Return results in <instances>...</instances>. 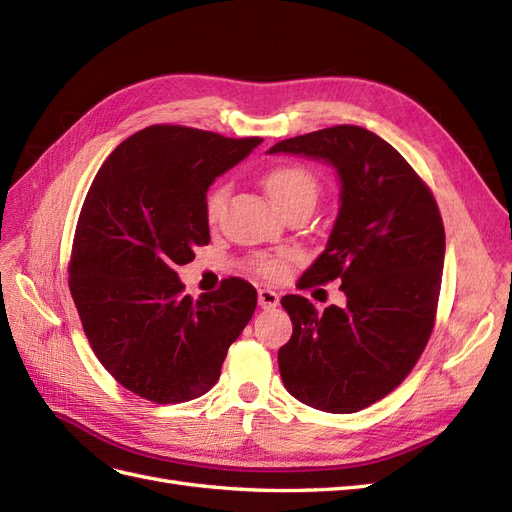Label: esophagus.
Returning a JSON list of instances; mask_svg holds the SVG:
<instances>
[{
	"label": "esophagus",
	"mask_w": 512,
	"mask_h": 512,
	"mask_svg": "<svg viewBox=\"0 0 512 512\" xmlns=\"http://www.w3.org/2000/svg\"><path fill=\"white\" fill-rule=\"evenodd\" d=\"M258 305L262 309H273L275 305H280V294L269 290V288H260L258 290Z\"/></svg>",
	"instance_id": "34e87169"
}]
</instances>
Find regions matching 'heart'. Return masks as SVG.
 Instances as JSON below:
<instances>
[{
  "mask_svg": "<svg viewBox=\"0 0 512 512\" xmlns=\"http://www.w3.org/2000/svg\"><path fill=\"white\" fill-rule=\"evenodd\" d=\"M262 183L273 198V203L280 207L284 213L297 209V207H314L318 194H320V183L316 175L303 164H280L273 166L269 173L262 177ZM230 198V185L218 183L209 192L205 200V213L209 224H218L222 213L226 209V203ZM297 260V254L290 250L282 252H262L256 254L250 260V269L258 273L265 280L277 282L284 280L290 271V265Z\"/></svg>",
  "mask_w": 512,
  "mask_h": 512,
  "instance_id": "b5f03b06",
  "label": "heart"
}]
</instances>
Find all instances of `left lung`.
Returning <instances> with one entry per match:
<instances>
[{
  "mask_svg": "<svg viewBox=\"0 0 512 512\" xmlns=\"http://www.w3.org/2000/svg\"><path fill=\"white\" fill-rule=\"evenodd\" d=\"M331 162L342 207L331 239L299 286L342 282L346 305L324 312L299 294L282 305L292 337L277 363L292 397L333 414L359 412L406 380L438 314L444 224L429 185L404 156L361 126L286 138L269 153Z\"/></svg>",
  "mask_w": 512,
  "mask_h": 512,
  "instance_id": "obj_1",
  "label": "left lung"
}]
</instances>
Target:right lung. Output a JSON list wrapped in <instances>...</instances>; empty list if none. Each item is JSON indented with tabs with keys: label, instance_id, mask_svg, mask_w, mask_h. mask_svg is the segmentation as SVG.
<instances>
[{
	"label": "right lung",
	"instance_id": "right-lung-1",
	"mask_svg": "<svg viewBox=\"0 0 512 512\" xmlns=\"http://www.w3.org/2000/svg\"><path fill=\"white\" fill-rule=\"evenodd\" d=\"M260 143L158 123L126 138L85 196L68 265L76 312L108 374L153 404L205 395L254 314L250 282L228 277L192 299L177 267L211 239L213 179Z\"/></svg>",
	"mask_w": 512,
	"mask_h": 512
}]
</instances>
